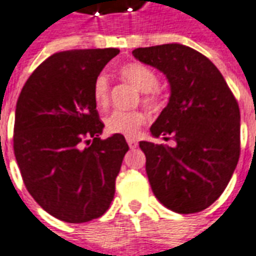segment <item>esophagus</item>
I'll return each mask as SVG.
<instances>
[{"mask_svg": "<svg viewBox=\"0 0 256 256\" xmlns=\"http://www.w3.org/2000/svg\"><path fill=\"white\" fill-rule=\"evenodd\" d=\"M126 141H128V144L130 148H136V146H137V144H138V142H137V140H136L134 137H126Z\"/></svg>", "mask_w": 256, "mask_h": 256, "instance_id": "esophagus-1", "label": "esophagus"}]
</instances>
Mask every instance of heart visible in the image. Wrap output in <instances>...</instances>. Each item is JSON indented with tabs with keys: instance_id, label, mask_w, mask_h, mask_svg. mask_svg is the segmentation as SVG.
Masks as SVG:
<instances>
[{
	"instance_id": "1",
	"label": "heart",
	"mask_w": 256,
	"mask_h": 256,
	"mask_svg": "<svg viewBox=\"0 0 256 256\" xmlns=\"http://www.w3.org/2000/svg\"><path fill=\"white\" fill-rule=\"evenodd\" d=\"M119 74L126 82L142 92L141 101L148 108H158L160 104V91L158 90V73L151 66L141 62H128L119 68ZM92 101L98 110H106L110 105V82L108 78L100 73L92 83ZM146 116L141 110H114L105 118V128L110 134H123L128 137L137 136Z\"/></svg>"
}]
</instances>
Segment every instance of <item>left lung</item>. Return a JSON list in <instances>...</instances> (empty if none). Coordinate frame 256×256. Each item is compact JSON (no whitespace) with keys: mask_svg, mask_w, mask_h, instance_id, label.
I'll use <instances>...</instances> for the list:
<instances>
[{"mask_svg":"<svg viewBox=\"0 0 256 256\" xmlns=\"http://www.w3.org/2000/svg\"><path fill=\"white\" fill-rule=\"evenodd\" d=\"M133 55L170 83L169 104L151 133L176 146L140 141L151 188L173 212H201L222 196L240 158L237 100L218 68L192 48L162 44Z\"/></svg>","mask_w":256,"mask_h":256,"instance_id":"1","label":"left lung"}]
</instances>
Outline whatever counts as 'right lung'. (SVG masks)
I'll list each match as a JSON object with an SVG mask.
<instances>
[{"label":"right lung","mask_w":256,"mask_h":256,"mask_svg":"<svg viewBox=\"0 0 256 256\" xmlns=\"http://www.w3.org/2000/svg\"><path fill=\"white\" fill-rule=\"evenodd\" d=\"M118 48L51 55L30 74L16 102L14 152L23 183L44 210L83 223L102 216L115 196L128 146L102 140L92 83Z\"/></svg>","instance_id":"right-lung-1"}]
</instances>
